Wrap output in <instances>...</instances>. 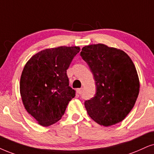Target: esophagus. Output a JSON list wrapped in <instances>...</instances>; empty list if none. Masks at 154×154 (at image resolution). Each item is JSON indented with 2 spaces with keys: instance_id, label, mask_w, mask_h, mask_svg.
<instances>
[{
  "instance_id": "obj_1",
  "label": "esophagus",
  "mask_w": 154,
  "mask_h": 154,
  "mask_svg": "<svg viewBox=\"0 0 154 154\" xmlns=\"http://www.w3.org/2000/svg\"><path fill=\"white\" fill-rule=\"evenodd\" d=\"M82 91H83V89L82 88H80V89H77V92H78L79 94H81L82 93Z\"/></svg>"
}]
</instances>
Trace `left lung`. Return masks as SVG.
Returning a JSON list of instances; mask_svg holds the SVG:
<instances>
[{"label":"left lung","instance_id":"1","mask_svg":"<svg viewBox=\"0 0 154 154\" xmlns=\"http://www.w3.org/2000/svg\"><path fill=\"white\" fill-rule=\"evenodd\" d=\"M96 84V94L85 102L89 116L109 126L122 122L131 112L139 92L138 74L131 58L116 48L103 44L82 49Z\"/></svg>","mask_w":154,"mask_h":154}]
</instances>
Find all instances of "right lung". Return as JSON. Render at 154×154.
I'll return each instance as SVG.
<instances>
[{
	"label": "right lung",
	"mask_w": 154,
	"mask_h": 154,
	"mask_svg": "<svg viewBox=\"0 0 154 154\" xmlns=\"http://www.w3.org/2000/svg\"><path fill=\"white\" fill-rule=\"evenodd\" d=\"M78 47L46 49L32 56L25 65L20 91L25 109L40 125L48 126L65 114L76 91L69 86L67 69Z\"/></svg>",
	"instance_id": "obj_1"
}]
</instances>
